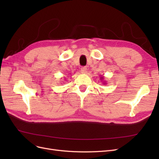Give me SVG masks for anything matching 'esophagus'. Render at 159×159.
Wrapping results in <instances>:
<instances>
[{"mask_svg":"<svg viewBox=\"0 0 159 159\" xmlns=\"http://www.w3.org/2000/svg\"><path fill=\"white\" fill-rule=\"evenodd\" d=\"M81 71L82 74H85L86 72H87V68H86V67H82V68H81Z\"/></svg>","mask_w":159,"mask_h":159,"instance_id":"obj_1","label":"esophagus"}]
</instances>
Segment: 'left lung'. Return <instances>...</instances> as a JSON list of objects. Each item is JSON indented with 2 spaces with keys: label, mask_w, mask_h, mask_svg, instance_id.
I'll return each mask as SVG.
<instances>
[{
  "label": "left lung",
  "mask_w": 159,
  "mask_h": 159,
  "mask_svg": "<svg viewBox=\"0 0 159 159\" xmlns=\"http://www.w3.org/2000/svg\"><path fill=\"white\" fill-rule=\"evenodd\" d=\"M103 79H104V77L103 76H101L100 77V80H103ZM103 85H105V84H106V82H105V81H103Z\"/></svg>",
  "instance_id": "8db88e82"
}]
</instances>
